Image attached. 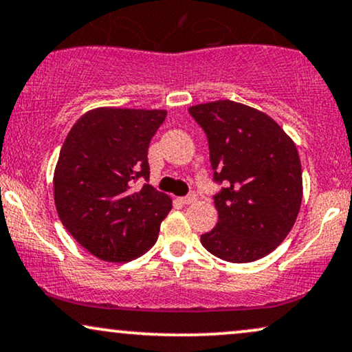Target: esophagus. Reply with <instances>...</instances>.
Segmentation results:
<instances>
[{
    "mask_svg": "<svg viewBox=\"0 0 352 352\" xmlns=\"http://www.w3.org/2000/svg\"><path fill=\"white\" fill-rule=\"evenodd\" d=\"M180 201L184 203V205H192V203L197 201V195H195V193H190V195H187V197L180 198Z\"/></svg>",
    "mask_w": 352,
    "mask_h": 352,
    "instance_id": "obj_1",
    "label": "esophagus"
}]
</instances>
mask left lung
Masks as SVG:
<instances>
[{"mask_svg":"<svg viewBox=\"0 0 352 352\" xmlns=\"http://www.w3.org/2000/svg\"><path fill=\"white\" fill-rule=\"evenodd\" d=\"M206 133L218 224L201 234L213 256L244 264L265 257L297 221L303 197L302 164L289 134L269 114L231 100L190 107Z\"/></svg>","mask_w":352,"mask_h":352,"instance_id":"left-lung-1","label":"left lung"}]
</instances>
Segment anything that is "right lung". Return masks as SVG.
<instances>
[{
	"instance_id": "add662e5",
	"label": "right lung",
	"mask_w": 352,
	"mask_h": 352,
	"mask_svg": "<svg viewBox=\"0 0 352 352\" xmlns=\"http://www.w3.org/2000/svg\"><path fill=\"white\" fill-rule=\"evenodd\" d=\"M165 109L103 107L72 126L54 170V200L67 231L107 262H129L159 238L172 198L149 180L147 149Z\"/></svg>"
}]
</instances>
